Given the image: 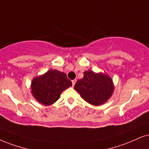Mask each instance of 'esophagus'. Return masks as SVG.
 <instances>
[{
  "label": "esophagus",
  "mask_w": 149,
  "mask_h": 149,
  "mask_svg": "<svg viewBox=\"0 0 149 149\" xmlns=\"http://www.w3.org/2000/svg\"><path fill=\"white\" fill-rule=\"evenodd\" d=\"M76 80H72V85H73V86L75 85V84H76Z\"/></svg>",
  "instance_id": "obj_1"
}]
</instances>
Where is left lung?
Segmentation results:
<instances>
[{"instance_id":"left-lung-1","label":"left lung","mask_w":149,"mask_h":149,"mask_svg":"<svg viewBox=\"0 0 149 149\" xmlns=\"http://www.w3.org/2000/svg\"><path fill=\"white\" fill-rule=\"evenodd\" d=\"M74 88L88 104L100 106L111 97L114 84L109 75L89 70L84 71L83 78L77 81Z\"/></svg>"}]
</instances>
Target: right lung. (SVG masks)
<instances>
[{
  "instance_id": "1",
  "label": "right lung",
  "mask_w": 149,
  "mask_h": 149,
  "mask_svg": "<svg viewBox=\"0 0 149 149\" xmlns=\"http://www.w3.org/2000/svg\"><path fill=\"white\" fill-rule=\"evenodd\" d=\"M71 85L72 82L67 78L66 73L50 69L33 79L31 92L38 102L49 106L55 103L60 98L62 92Z\"/></svg>"
}]
</instances>
